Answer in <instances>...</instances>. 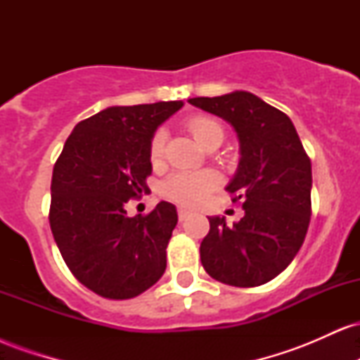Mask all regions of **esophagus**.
<instances>
[{
    "label": "esophagus",
    "instance_id": "esophagus-1",
    "mask_svg": "<svg viewBox=\"0 0 360 360\" xmlns=\"http://www.w3.org/2000/svg\"><path fill=\"white\" fill-rule=\"evenodd\" d=\"M188 217H189L188 210L183 208V206H181V208H177V218H179V221H184Z\"/></svg>",
    "mask_w": 360,
    "mask_h": 360
}]
</instances>
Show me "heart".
I'll return each instance as SVG.
<instances>
[{
	"label": "heart",
	"instance_id": "1",
	"mask_svg": "<svg viewBox=\"0 0 360 360\" xmlns=\"http://www.w3.org/2000/svg\"><path fill=\"white\" fill-rule=\"evenodd\" d=\"M188 128L194 140L205 148L217 146V143L220 146L223 137H225V128L221 123L212 117H205V115H196V117L189 118ZM164 154H166V131L155 130L152 134L150 142H148V159L154 166H157V164L162 162ZM220 184V176L212 169L179 171L162 181L160 193L164 198L174 201L177 205L198 208V206L206 203L210 194Z\"/></svg>",
	"mask_w": 360,
	"mask_h": 360
}]
</instances>
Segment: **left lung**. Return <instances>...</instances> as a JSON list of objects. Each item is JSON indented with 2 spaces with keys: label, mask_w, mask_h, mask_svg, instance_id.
<instances>
[{
  "label": "left lung",
  "mask_w": 360,
  "mask_h": 360,
  "mask_svg": "<svg viewBox=\"0 0 360 360\" xmlns=\"http://www.w3.org/2000/svg\"><path fill=\"white\" fill-rule=\"evenodd\" d=\"M189 103L226 120L237 131L242 155L226 191L245 214L233 226L225 218H208L201 264L229 286L269 283L291 264L307 237L311 160L288 115L255 94L235 91Z\"/></svg>",
  "instance_id": "8db88e82"
}]
</instances>
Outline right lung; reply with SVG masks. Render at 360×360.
Masks as SVG:
<instances>
[{
	"label": "right lung",
	"mask_w": 360,
	"mask_h": 360,
	"mask_svg": "<svg viewBox=\"0 0 360 360\" xmlns=\"http://www.w3.org/2000/svg\"><path fill=\"white\" fill-rule=\"evenodd\" d=\"M183 101L111 106L82 120L53 164L49 221L72 276L96 295L130 300L162 278L176 206L128 217L148 191V142Z\"/></svg>",
	"instance_id": "obj_1"
}]
</instances>
